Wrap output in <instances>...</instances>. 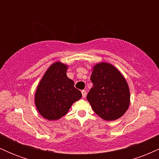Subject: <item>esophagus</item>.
Segmentation results:
<instances>
[{"label": "esophagus", "mask_w": 159, "mask_h": 159, "mask_svg": "<svg viewBox=\"0 0 159 159\" xmlns=\"http://www.w3.org/2000/svg\"><path fill=\"white\" fill-rule=\"evenodd\" d=\"M81 93H82V96H83L84 98H85L86 96H87V92H86V90H82Z\"/></svg>", "instance_id": "esophagus-1"}]
</instances>
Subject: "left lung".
I'll list each match as a JSON object with an SVG mask.
<instances>
[{
  "label": "left lung",
  "mask_w": 159,
  "mask_h": 159,
  "mask_svg": "<svg viewBox=\"0 0 159 159\" xmlns=\"http://www.w3.org/2000/svg\"><path fill=\"white\" fill-rule=\"evenodd\" d=\"M91 81L93 84L87 101L98 116L106 121L121 117L130 105V90L123 74L107 62L95 64Z\"/></svg>",
  "instance_id": "8db88e82"
}]
</instances>
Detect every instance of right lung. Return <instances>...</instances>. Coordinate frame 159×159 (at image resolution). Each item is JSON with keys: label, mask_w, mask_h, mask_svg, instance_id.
<instances>
[{"label": "right lung", "mask_w": 159, "mask_h": 159, "mask_svg": "<svg viewBox=\"0 0 159 159\" xmlns=\"http://www.w3.org/2000/svg\"><path fill=\"white\" fill-rule=\"evenodd\" d=\"M69 66L61 61L52 63L40 80L34 95L36 110L45 119L57 120L68 113L72 104L81 98L74 81L66 75Z\"/></svg>", "instance_id": "1"}]
</instances>
